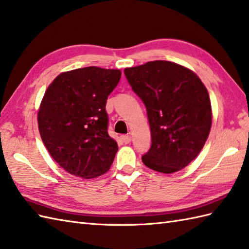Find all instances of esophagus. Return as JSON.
Listing matches in <instances>:
<instances>
[{
  "label": "esophagus",
  "instance_id": "1",
  "mask_svg": "<svg viewBox=\"0 0 249 249\" xmlns=\"http://www.w3.org/2000/svg\"><path fill=\"white\" fill-rule=\"evenodd\" d=\"M121 140L123 141L125 144H128L131 141V137L129 135H123V136H121Z\"/></svg>",
  "mask_w": 249,
  "mask_h": 249
}]
</instances>
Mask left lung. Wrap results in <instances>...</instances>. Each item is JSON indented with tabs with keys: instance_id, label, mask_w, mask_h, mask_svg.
I'll return each mask as SVG.
<instances>
[{
	"instance_id": "8db88e82",
	"label": "left lung",
	"mask_w": 249,
	"mask_h": 249,
	"mask_svg": "<svg viewBox=\"0 0 249 249\" xmlns=\"http://www.w3.org/2000/svg\"><path fill=\"white\" fill-rule=\"evenodd\" d=\"M124 73L150 123L152 144L142 161L161 173L181 170L198 156L210 134L208 89L194 71L168 61L125 68Z\"/></svg>"
}]
</instances>
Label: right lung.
I'll list each match as a JSON object with an SVG mask.
<instances>
[{"label": "right lung", "mask_w": 249, "mask_h": 249, "mask_svg": "<svg viewBox=\"0 0 249 249\" xmlns=\"http://www.w3.org/2000/svg\"><path fill=\"white\" fill-rule=\"evenodd\" d=\"M121 71L96 66L60 73L47 89L37 114L39 134L52 158L82 178L107 172L118 152L108 135L106 104Z\"/></svg>", "instance_id": "1"}]
</instances>
